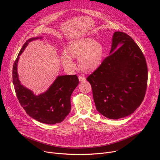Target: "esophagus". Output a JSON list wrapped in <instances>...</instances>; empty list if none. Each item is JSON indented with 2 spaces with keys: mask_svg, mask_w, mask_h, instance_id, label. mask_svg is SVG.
<instances>
[{
  "mask_svg": "<svg viewBox=\"0 0 160 160\" xmlns=\"http://www.w3.org/2000/svg\"><path fill=\"white\" fill-rule=\"evenodd\" d=\"M78 79H79V81L80 82H85L86 80V78L83 77V76H79L78 77Z\"/></svg>",
  "mask_w": 160,
  "mask_h": 160,
  "instance_id": "34e87169",
  "label": "esophagus"
}]
</instances>
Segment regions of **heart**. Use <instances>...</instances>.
<instances>
[{
	"mask_svg": "<svg viewBox=\"0 0 160 160\" xmlns=\"http://www.w3.org/2000/svg\"><path fill=\"white\" fill-rule=\"evenodd\" d=\"M62 53L60 59L63 67L73 70L75 64L73 59H78L80 70L85 73L96 71L101 66L103 56L102 45L92 38H82L71 41Z\"/></svg>",
	"mask_w": 160,
	"mask_h": 160,
	"instance_id": "obj_1",
	"label": "heart"
}]
</instances>
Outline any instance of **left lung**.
Masks as SVG:
<instances>
[{"label": "left lung", "instance_id": "8db88e82", "mask_svg": "<svg viewBox=\"0 0 160 160\" xmlns=\"http://www.w3.org/2000/svg\"><path fill=\"white\" fill-rule=\"evenodd\" d=\"M98 112L109 119H119L132 114L142 103L148 83L145 57L127 34L116 32L112 38L109 56L90 75Z\"/></svg>", "mask_w": 160, "mask_h": 160}]
</instances>
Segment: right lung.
<instances>
[{
	"instance_id": "1",
	"label": "right lung",
	"mask_w": 160,
	"mask_h": 160,
	"mask_svg": "<svg viewBox=\"0 0 160 160\" xmlns=\"http://www.w3.org/2000/svg\"><path fill=\"white\" fill-rule=\"evenodd\" d=\"M41 38H31L23 45L13 65L12 82L19 102L28 115L39 122L54 125L62 122L70 113L71 96L79 81L76 75L58 76L49 88L39 95H35L21 84L17 68L19 56L29 42Z\"/></svg>"
}]
</instances>
